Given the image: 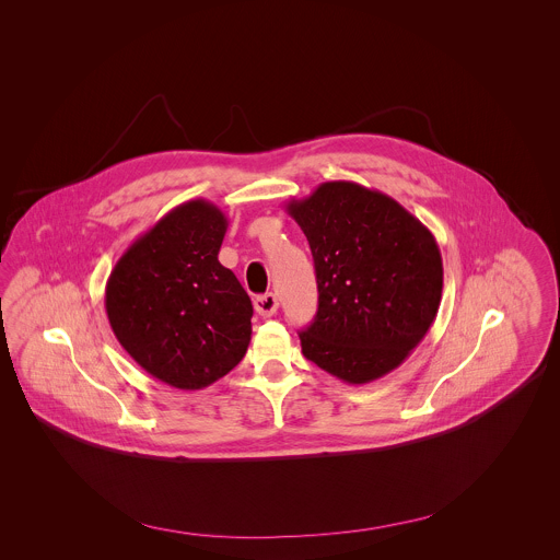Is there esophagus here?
I'll return each mask as SVG.
<instances>
[{
  "mask_svg": "<svg viewBox=\"0 0 560 560\" xmlns=\"http://www.w3.org/2000/svg\"><path fill=\"white\" fill-rule=\"evenodd\" d=\"M255 307L256 312H258L260 316L269 318V316H272V314L277 312V307H279V300H277V295H275V293H262V295H256Z\"/></svg>",
  "mask_w": 560,
  "mask_h": 560,
  "instance_id": "1",
  "label": "esophagus"
}]
</instances>
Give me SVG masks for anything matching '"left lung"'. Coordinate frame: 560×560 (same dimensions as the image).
I'll use <instances>...</instances> for the list:
<instances>
[{"mask_svg":"<svg viewBox=\"0 0 560 560\" xmlns=\"http://www.w3.org/2000/svg\"><path fill=\"white\" fill-rule=\"evenodd\" d=\"M288 213L314 256L318 312L300 332L302 353L345 384L396 370L438 316L440 246L388 195L357 183H323Z\"/></svg>","mask_w":560,"mask_h":560,"instance_id":"1","label":"left lung"}]
</instances>
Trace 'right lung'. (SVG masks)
Segmentation results:
<instances>
[{
  "label": "right lung",
  "instance_id": "1",
  "mask_svg": "<svg viewBox=\"0 0 560 560\" xmlns=\"http://www.w3.org/2000/svg\"><path fill=\"white\" fill-rule=\"evenodd\" d=\"M225 230L218 205H178L137 237L106 281V316L122 349L178 390L218 382L250 345L253 302L218 260Z\"/></svg>",
  "mask_w": 560,
  "mask_h": 560
}]
</instances>
